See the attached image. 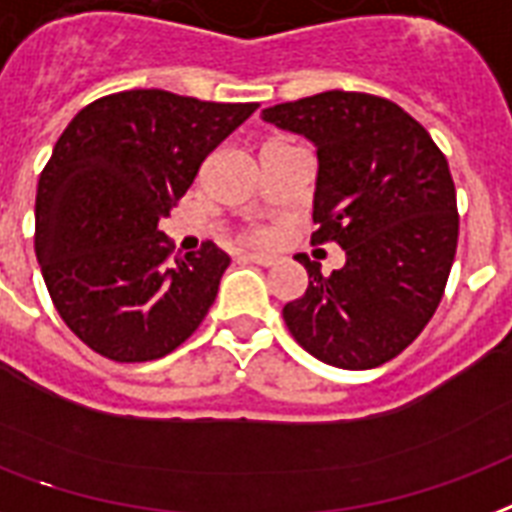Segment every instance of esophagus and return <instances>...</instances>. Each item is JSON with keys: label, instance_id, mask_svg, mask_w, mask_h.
Masks as SVG:
<instances>
[{"label": "esophagus", "instance_id": "34e87169", "mask_svg": "<svg viewBox=\"0 0 512 512\" xmlns=\"http://www.w3.org/2000/svg\"><path fill=\"white\" fill-rule=\"evenodd\" d=\"M246 260L257 263V266H274L276 255H271V252H246Z\"/></svg>", "mask_w": 512, "mask_h": 512}]
</instances>
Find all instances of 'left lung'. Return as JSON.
I'll return each mask as SVG.
<instances>
[{
	"mask_svg": "<svg viewBox=\"0 0 512 512\" xmlns=\"http://www.w3.org/2000/svg\"><path fill=\"white\" fill-rule=\"evenodd\" d=\"M317 149L314 244L336 241L344 266L309 274L282 314L295 342L336 369H374L418 339L456 257V187L445 154L396 102L323 92L263 111Z\"/></svg>",
	"mask_w": 512,
	"mask_h": 512,
	"instance_id": "1",
	"label": "left lung"
}]
</instances>
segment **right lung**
Listing matches in <instances>:
<instances>
[{
	"label": "right lung",
	"mask_w": 512,
	"mask_h": 512,
	"mask_svg": "<svg viewBox=\"0 0 512 512\" xmlns=\"http://www.w3.org/2000/svg\"><path fill=\"white\" fill-rule=\"evenodd\" d=\"M255 111L132 89L86 105L56 140L37 184L34 252L56 312L94 352L157 361L203 323L230 257L214 244L170 257L160 219Z\"/></svg>",
	"instance_id": "add662e5"
}]
</instances>
